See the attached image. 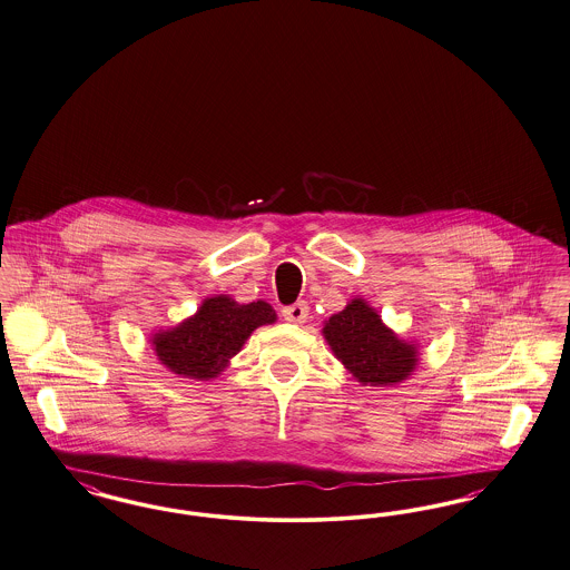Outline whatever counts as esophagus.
<instances>
[{
    "label": "esophagus",
    "mask_w": 570,
    "mask_h": 570,
    "mask_svg": "<svg viewBox=\"0 0 570 570\" xmlns=\"http://www.w3.org/2000/svg\"><path fill=\"white\" fill-rule=\"evenodd\" d=\"M282 316L284 320H288V322H303V320L309 316V307H307V303L305 301H296L293 305H286L284 309H282Z\"/></svg>",
    "instance_id": "obj_1"
}]
</instances>
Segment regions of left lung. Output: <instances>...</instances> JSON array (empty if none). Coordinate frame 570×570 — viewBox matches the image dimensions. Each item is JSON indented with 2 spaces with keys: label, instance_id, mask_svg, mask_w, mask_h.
<instances>
[{
  "label": "left lung",
  "instance_id": "left-lung-1",
  "mask_svg": "<svg viewBox=\"0 0 570 570\" xmlns=\"http://www.w3.org/2000/svg\"><path fill=\"white\" fill-rule=\"evenodd\" d=\"M324 337L345 368L371 386L403 382L417 363L415 347L396 340L361 298L326 322Z\"/></svg>",
  "mask_w": 570,
  "mask_h": 570
}]
</instances>
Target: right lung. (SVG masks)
<instances>
[{
	"instance_id": "right-lung-1",
	"label": "right lung",
	"mask_w": 570,
	"mask_h": 570,
	"mask_svg": "<svg viewBox=\"0 0 570 570\" xmlns=\"http://www.w3.org/2000/svg\"><path fill=\"white\" fill-rule=\"evenodd\" d=\"M272 322L275 312L265 301L239 305L228 296H214L205 301L195 318L159 333L153 343L160 363L174 373L209 380L227 366L254 328Z\"/></svg>"
}]
</instances>
